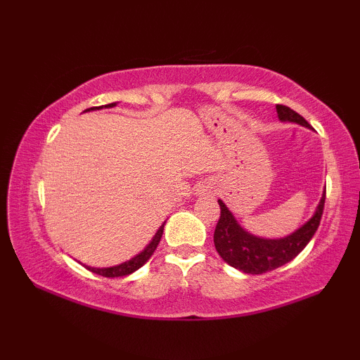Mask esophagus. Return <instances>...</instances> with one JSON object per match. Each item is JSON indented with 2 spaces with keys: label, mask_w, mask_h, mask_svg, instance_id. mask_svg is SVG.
Returning a JSON list of instances; mask_svg holds the SVG:
<instances>
[{
  "label": "esophagus",
  "mask_w": 360,
  "mask_h": 360,
  "mask_svg": "<svg viewBox=\"0 0 360 360\" xmlns=\"http://www.w3.org/2000/svg\"><path fill=\"white\" fill-rule=\"evenodd\" d=\"M203 191H206V192H208V188H203Z\"/></svg>",
  "instance_id": "esophagus-1"
}]
</instances>
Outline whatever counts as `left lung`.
Listing matches in <instances>:
<instances>
[{
    "label": "left lung",
    "instance_id": "obj_1",
    "mask_svg": "<svg viewBox=\"0 0 360 360\" xmlns=\"http://www.w3.org/2000/svg\"><path fill=\"white\" fill-rule=\"evenodd\" d=\"M276 111L278 117L283 122H295V124L309 129L308 122L289 106L276 105ZM324 203L326 191L322 193L314 216L303 227L285 236V238L265 240L243 230L240 224L235 221L233 214L227 210V206L219 200L221 216H219L214 230L216 251L229 265L236 268V270H241L243 273H249V275H262V273L276 270V268L295 259L313 238L319 227L322 212H324Z\"/></svg>",
    "mask_w": 360,
    "mask_h": 360
}]
</instances>
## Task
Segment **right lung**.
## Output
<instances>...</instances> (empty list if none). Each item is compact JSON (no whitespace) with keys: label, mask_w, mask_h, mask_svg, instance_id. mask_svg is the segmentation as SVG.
<instances>
[{"label":"right lung","mask_w":360,"mask_h":360,"mask_svg":"<svg viewBox=\"0 0 360 360\" xmlns=\"http://www.w3.org/2000/svg\"><path fill=\"white\" fill-rule=\"evenodd\" d=\"M112 106H115V103H111V105H105V108H112ZM101 108L103 106H95V108L85 109V111H90V109H101ZM163 227H165V224H163L162 227L158 229V231L154 236V240L149 243L148 248H146L141 254H138L136 257H133L131 260L124 262V264L115 265V266H109V268H92V266H85V268H87V270H90L92 273H96V275L105 276V278H117V276L130 275V273L136 271L138 268H141L146 264V262L150 259V255L154 254V251L158 246V243H160L162 235H163Z\"/></svg>","instance_id":"1"}]
</instances>
